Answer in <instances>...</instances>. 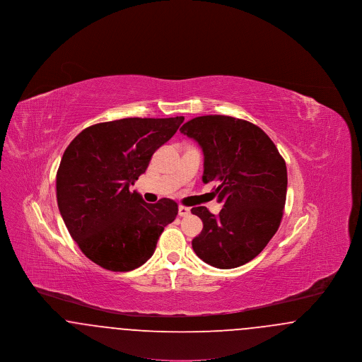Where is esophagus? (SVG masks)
I'll list each match as a JSON object with an SVG mask.
<instances>
[{"instance_id":"34e87169","label":"esophagus","mask_w":362,"mask_h":362,"mask_svg":"<svg viewBox=\"0 0 362 362\" xmlns=\"http://www.w3.org/2000/svg\"><path fill=\"white\" fill-rule=\"evenodd\" d=\"M189 214V207L179 206V216L180 217H187Z\"/></svg>"}]
</instances>
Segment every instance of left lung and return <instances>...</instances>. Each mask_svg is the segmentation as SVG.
Returning a JSON list of instances; mask_svg holds the SVG:
<instances>
[{"mask_svg":"<svg viewBox=\"0 0 362 362\" xmlns=\"http://www.w3.org/2000/svg\"><path fill=\"white\" fill-rule=\"evenodd\" d=\"M180 133L204 152V183L216 182L218 216L205 206L191 213L202 223L194 252L217 269H235L259 255L276 235L286 201V164L274 142L251 122L205 115L186 122Z\"/></svg>","mask_w":362,"mask_h":362,"instance_id":"obj_1","label":"left lung"}]
</instances>
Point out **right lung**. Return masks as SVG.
I'll return each mask as SVG.
<instances>
[{
	"instance_id": "add662e5",
	"label": "right lung",
	"mask_w": 362,
	"mask_h": 362,
	"mask_svg": "<svg viewBox=\"0 0 362 362\" xmlns=\"http://www.w3.org/2000/svg\"><path fill=\"white\" fill-rule=\"evenodd\" d=\"M176 118H124L84 129L62 156L57 202L70 236L86 258L111 272H130L153 255L177 204H146L132 192L156 151L183 123Z\"/></svg>"
}]
</instances>
